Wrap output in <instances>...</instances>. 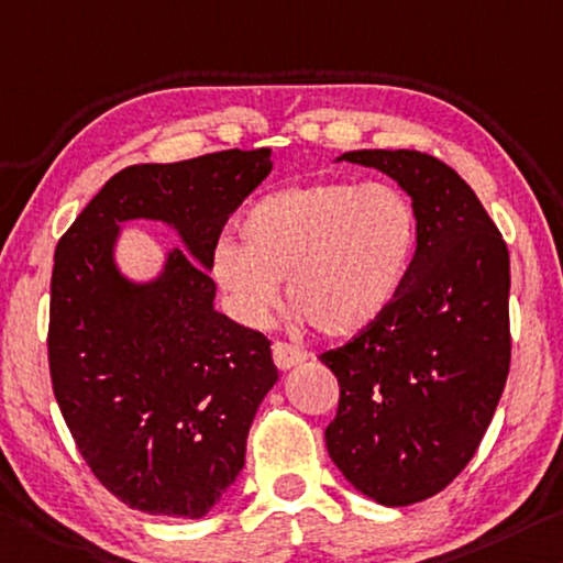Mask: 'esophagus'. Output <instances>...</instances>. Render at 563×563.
I'll return each instance as SVG.
<instances>
[{"mask_svg": "<svg viewBox=\"0 0 563 563\" xmlns=\"http://www.w3.org/2000/svg\"><path fill=\"white\" fill-rule=\"evenodd\" d=\"M273 361L278 365L280 371H290L292 365H298L306 361V351H300L296 345H288V343H273Z\"/></svg>", "mask_w": 563, "mask_h": 563, "instance_id": "1", "label": "esophagus"}]
</instances>
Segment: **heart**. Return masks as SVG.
<instances>
[{"label": "heart", "instance_id": "1", "mask_svg": "<svg viewBox=\"0 0 563 563\" xmlns=\"http://www.w3.org/2000/svg\"><path fill=\"white\" fill-rule=\"evenodd\" d=\"M240 246L220 238L210 273L240 323L261 328L278 308L323 338H353L396 306L421 245L413 200L394 185L316 180L257 198Z\"/></svg>", "mask_w": 563, "mask_h": 563}]
</instances>
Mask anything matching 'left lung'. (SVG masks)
I'll return each instance as SVG.
<instances>
[{
	"label": "left lung",
	"instance_id": "obj_1",
	"mask_svg": "<svg viewBox=\"0 0 563 563\" xmlns=\"http://www.w3.org/2000/svg\"><path fill=\"white\" fill-rule=\"evenodd\" d=\"M410 195L421 245L396 306L320 355L341 398L325 428L330 459L383 506L431 498L474 459L511 363L508 250L476 192L439 157L353 150Z\"/></svg>",
	"mask_w": 563,
	"mask_h": 563
}]
</instances>
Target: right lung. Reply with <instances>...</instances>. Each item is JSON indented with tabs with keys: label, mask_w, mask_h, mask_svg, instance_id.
<instances>
[{
	"label": "right lung",
	"mask_w": 563,
	"mask_h": 563,
	"mask_svg": "<svg viewBox=\"0 0 563 563\" xmlns=\"http://www.w3.org/2000/svg\"><path fill=\"white\" fill-rule=\"evenodd\" d=\"M273 169L271 150H225L120 169L59 238L49 376L97 481L153 516L202 519L233 486L257 406L278 380L271 341L212 306L210 253ZM128 219L167 221L185 251L132 284L113 265Z\"/></svg>",
	"instance_id": "add662e5"
}]
</instances>
